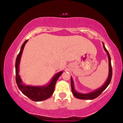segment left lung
<instances>
[{
  "label": "left lung",
  "mask_w": 123,
  "mask_h": 123,
  "mask_svg": "<svg viewBox=\"0 0 123 123\" xmlns=\"http://www.w3.org/2000/svg\"><path fill=\"white\" fill-rule=\"evenodd\" d=\"M103 44V47H104V50L106 52L107 55L108 56V60H109V74H108V77L106 81H105V83H104V85L101 86L100 88H99L97 90H94V91H92V92H90L89 93H86V94H83V93H80L78 92L77 91H76V90L74 89V82H73V80L71 77V88H72V91L73 95L74 97H76L77 98L80 99H95L98 97L100 94L102 93L106 88H107V87L109 86V84L111 83V76H112V68H111V58L110 57V55L108 50H106L105 47V45L104 43L102 42Z\"/></svg>",
  "instance_id": "1"
}]
</instances>
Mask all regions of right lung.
Masks as SVG:
<instances>
[{"mask_svg": "<svg viewBox=\"0 0 123 123\" xmlns=\"http://www.w3.org/2000/svg\"><path fill=\"white\" fill-rule=\"evenodd\" d=\"M28 41V40H25L22 44L21 47L20 51L17 57L16 61H15V77H16L15 79H16V83L18 88L21 92L23 93V94H24L32 101L39 102V101L47 99L53 95L54 91L56 82H57L59 77L63 73V71L59 72L56 73L50 82L44 86H33L25 85V84H24L19 74V67L22 52H23L25 44L27 43Z\"/></svg>", "mask_w": 123, "mask_h": 123, "instance_id": "1", "label": "right lung"}]
</instances>
